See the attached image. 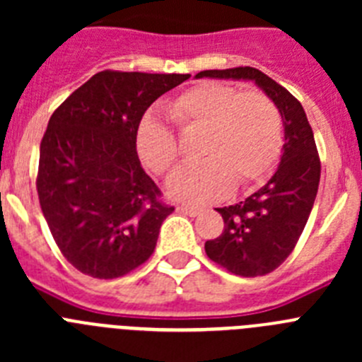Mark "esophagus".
Instances as JSON below:
<instances>
[{
	"instance_id": "34e87169",
	"label": "esophagus",
	"mask_w": 362,
	"mask_h": 362,
	"mask_svg": "<svg viewBox=\"0 0 362 362\" xmlns=\"http://www.w3.org/2000/svg\"><path fill=\"white\" fill-rule=\"evenodd\" d=\"M177 210H181L183 214H188V216H199V214L203 212V209L194 206V204H179Z\"/></svg>"
}]
</instances>
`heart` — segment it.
Returning a JSON list of instances; mask_svg holds the SVG:
<instances>
[{
    "instance_id": "1",
    "label": "heart",
    "mask_w": 362,
    "mask_h": 362,
    "mask_svg": "<svg viewBox=\"0 0 362 362\" xmlns=\"http://www.w3.org/2000/svg\"><path fill=\"white\" fill-rule=\"evenodd\" d=\"M170 114L183 130L204 132L203 161L172 174V196L212 201L232 187L261 183L276 168L283 150V117L264 92L206 81L179 94ZM136 145L143 165L158 175L170 172L181 156L175 134L152 116L139 123Z\"/></svg>"
}]
</instances>
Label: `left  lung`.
Instances as JSON below:
<instances>
[{
	"instance_id": "8db88e82",
	"label": "left lung",
	"mask_w": 362,
	"mask_h": 362,
	"mask_svg": "<svg viewBox=\"0 0 362 362\" xmlns=\"http://www.w3.org/2000/svg\"><path fill=\"white\" fill-rule=\"evenodd\" d=\"M196 78L254 79L277 105L284 124L283 158L272 179L238 204L217 209L225 228L204 243L214 263L241 277L267 276L286 261L317 196L321 159L303 105L254 66L203 70Z\"/></svg>"
}]
</instances>
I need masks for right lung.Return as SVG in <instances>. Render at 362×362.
<instances>
[{
  "label": "right lung",
  "mask_w": 362,
  "mask_h": 362,
  "mask_svg": "<svg viewBox=\"0 0 362 362\" xmlns=\"http://www.w3.org/2000/svg\"><path fill=\"white\" fill-rule=\"evenodd\" d=\"M190 74L101 70L54 110L40 146L37 196L63 257L116 279L153 254L174 206L136 150L146 108Z\"/></svg>",
  "instance_id": "obj_1"
}]
</instances>
